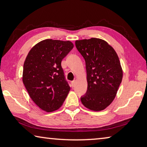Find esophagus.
Wrapping results in <instances>:
<instances>
[{
	"label": "esophagus",
	"mask_w": 147,
	"mask_h": 147,
	"mask_svg": "<svg viewBox=\"0 0 147 147\" xmlns=\"http://www.w3.org/2000/svg\"><path fill=\"white\" fill-rule=\"evenodd\" d=\"M76 85V81L74 80V81H72L71 82V86L73 87V88H74V86H75Z\"/></svg>",
	"instance_id": "obj_1"
}]
</instances>
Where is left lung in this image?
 <instances>
[{"label":"left lung","mask_w":147,"mask_h":147,"mask_svg":"<svg viewBox=\"0 0 147 147\" xmlns=\"http://www.w3.org/2000/svg\"><path fill=\"white\" fill-rule=\"evenodd\" d=\"M77 50L86 61L88 90L80 98L91 110L102 111L115 98L122 82L123 70L113 47L98 38L75 41Z\"/></svg>","instance_id":"obj_1"}]
</instances>
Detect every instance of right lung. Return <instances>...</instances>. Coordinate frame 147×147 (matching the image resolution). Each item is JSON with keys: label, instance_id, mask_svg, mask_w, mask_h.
I'll return each mask as SVG.
<instances>
[{"label": "right lung", "instance_id": "1", "mask_svg": "<svg viewBox=\"0 0 147 147\" xmlns=\"http://www.w3.org/2000/svg\"><path fill=\"white\" fill-rule=\"evenodd\" d=\"M73 47L69 41L45 39L32 47L24 61V85L34 103L47 112L60 108L70 91L61 62Z\"/></svg>", "mask_w": 147, "mask_h": 147}]
</instances>
